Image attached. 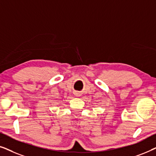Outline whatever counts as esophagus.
Segmentation results:
<instances>
[{"label":"esophagus","mask_w":156,"mask_h":156,"mask_svg":"<svg viewBox=\"0 0 156 156\" xmlns=\"http://www.w3.org/2000/svg\"><path fill=\"white\" fill-rule=\"evenodd\" d=\"M76 96H79V95H78V94H77V95H76Z\"/></svg>","instance_id":"obj_1"}]
</instances>
